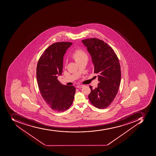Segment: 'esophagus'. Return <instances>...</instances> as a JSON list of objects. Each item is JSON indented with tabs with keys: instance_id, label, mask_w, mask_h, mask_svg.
<instances>
[{
	"instance_id": "1",
	"label": "esophagus",
	"mask_w": 156,
	"mask_h": 156,
	"mask_svg": "<svg viewBox=\"0 0 156 156\" xmlns=\"http://www.w3.org/2000/svg\"><path fill=\"white\" fill-rule=\"evenodd\" d=\"M83 85H78L76 86V88H83Z\"/></svg>"
}]
</instances>
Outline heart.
Wrapping results in <instances>:
<instances>
[{"instance_id": "1", "label": "heart", "mask_w": 156, "mask_h": 156, "mask_svg": "<svg viewBox=\"0 0 156 156\" xmlns=\"http://www.w3.org/2000/svg\"><path fill=\"white\" fill-rule=\"evenodd\" d=\"M72 57L77 63L83 59L87 58V55L83 50L82 49H78L75 51V52L73 53Z\"/></svg>"}]
</instances>
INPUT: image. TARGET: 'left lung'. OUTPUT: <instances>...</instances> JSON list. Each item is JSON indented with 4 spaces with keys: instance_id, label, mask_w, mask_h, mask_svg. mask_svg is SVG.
<instances>
[{
    "instance_id": "1",
    "label": "left lung",
    "mask_w": 156,
    "mask_h": 156,
    "mask_svg": "<svg viewBox=\"0 0 156 156\" xmlns=\"http://www.w3.org/2000/svg\"><path fill=\"white\" fill-rule=\"evenodd\" d=\"M91 55L94 73L98 74L100 83L93 89L88 98L96 108L104 109L114 100L120 84L121 72L118 57L112 47L97 38L82 41Z\"/></svg>"
}]
</instances>
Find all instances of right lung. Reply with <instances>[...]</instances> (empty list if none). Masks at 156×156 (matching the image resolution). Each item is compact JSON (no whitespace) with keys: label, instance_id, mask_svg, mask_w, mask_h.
I'll list each match as a JSON object with an SVG mask.
<instances>
[{"label":"right lung","instance_id":"right-lung-1","mask_svg":"<svg viewBox=\"0 0 156 156\" xmlns=\"http://www.w3.org/2000/svg\"><path fill=\"white\" fill-rule=\"evenodd\" d=\"M68 42H56L48 48L40 57L36 69L38 87L48 106L57 112H63L72 105L76 88L63 85L57 80L61 75L63 56L72 44Z\"/></svg>","mask_w":156,"mask_h":156}]
</instances>
